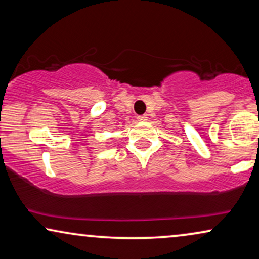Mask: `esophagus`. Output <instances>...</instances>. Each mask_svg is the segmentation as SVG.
I'll return each instance as SVG.
<instances>
[{"label": "esophagus", "mask_w": 259, "mask_h": 259, "mask_svg": "<svg viewBox=\"0 0 259 259\" xmlns=\"http://www.w3.org/2000/svg\"><path fill=\"white\" fill-rule=\"evenodd\" d=\"M147 120H148L147 115H139V116H138V121H140V122H145V121H147Z\"/></svg>", "instance_id": "34e87169"}]
</instances>
